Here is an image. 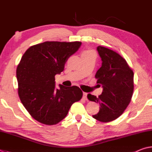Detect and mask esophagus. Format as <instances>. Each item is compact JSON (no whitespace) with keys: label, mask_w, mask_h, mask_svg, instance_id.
Masks as SVG:
<instances>
[{"label":"esophagus","mask_w":152,"mask_h":152,"mask_svg":"<svg viewBox=\"0 0 152 152\" xmlns=\"http://www.w3.org/2000/svg\"><path fill=\"white\" fill-rule=\"evenodd\" d=\"M83 98L85 99L86 101H87V93H83Z\"/></svg>","instance_id":"esophagus-1"}]
</instances>
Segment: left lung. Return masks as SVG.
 <instances>
[{"mask_svg":"<svg viewBox=\"0 0 152 152\" xmlns=\"http://www.w3.org/2000/svg\"><path fill=\"white\" fill-rule=\"evenodd\" d=\"M102 65L95 78L102 85L98 98L88 94L89 101L100 104L99 113L93 115L97 121L108 122L121 115L131 101L134 90V73L126 60L115 51L100 45L96 48Z\"/></svg>","mask_w":152,"mask_h":152,"instance_id":"1","label":"left lung"}]
</instances>
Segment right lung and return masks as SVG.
Segmentation results:
<instances>
[{"mask_svg": "<svg viewBox=\"0 0 152 152\" xmlns=\"http://www.w3.org/2000/svg\"><path fill=\"white\" fill-rule=\"evenodd\" d=\"M81 42H45L30 47L16 69L18 94L26 109L37 121L53 125L61 121L74 102L82 98L77 86H56L55 76L64 70Z\"/></svg>", "mask_w": 152, "mask_h": 152, "instance_id": "1", "label": "right lung"}]
</instances>
